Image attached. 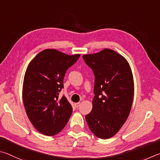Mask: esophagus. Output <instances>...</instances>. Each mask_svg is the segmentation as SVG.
Wrapping results in <instances>:
<instances>
[{
  "mask_svg": "<svg viewBox=\"0 0 160 160\" xmlns=\"http://www.w3.org/2000/svg\"><path fill=\"white\" fill-rule=\"evenodd\" d=\"M80 105V102H77V103H74V106L76 108H78V106Z\"/></svg>",
  "mask_w": 160,
  "mask_h": 160,
  "instance_id": "34e87169",
  "label": "esophagus"
}]
</instances>
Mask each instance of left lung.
<instances>
[{
    "label": "left lung",
    "mask_w": 160,
    "mask_h": 160,
    "mask_svg": "<svg viewBox=\"0 0 160 160\" xmlns=\"http://www.w3.org/2000/svg\"><path fill=\"white\" fill-rule=\"evenodd\" d=\"M95 76L93 109L86 115L95 136L108 139L127 121L133 100V79L127 60L112 50L83 55Z\"/></svg>",
    "instance_id": "obj_1"
}]
</instances>
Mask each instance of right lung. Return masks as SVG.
<instances>
[{
    "mask_svg": "<svg viewBox=\"0 0 160 160\" xmlns=\"http://www.w3.org/2000/svg\"><path fill=\"white\" fill-rule=\"evenodd\" d=\"M80 57L55 49L39 52L27 67L23 83V102L28 117L39 132L52 136L60 133L68 122L72 107L59 93L64 88L67 70Z\"/></svg>",
    "mask_w": 160,
    "mask_h": 160,
    "instance_id": "right-lung-1",
    "label": "right lung"
}]
</instances>
